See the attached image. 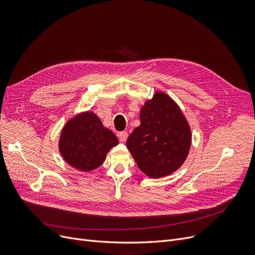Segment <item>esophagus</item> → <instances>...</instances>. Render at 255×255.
<instances>
[{
    "instance_id": "34e87169",
    "label": "esophagus",
    "mask_w": 255,
    "mask_h": 255,
    "mask_svg": "<svg viewBox=\"0 0 255 255\" xmlns=\"http://www.w3.org/2000/svg\"><path fill=\"white\" fill-rule=\"evenodd\" d=\"M118 137H119V139H120V141H126V139H127V137H128V133L126 132V131H122V132H120L119 134H118Z\"/></svg>"
}]
</instances>
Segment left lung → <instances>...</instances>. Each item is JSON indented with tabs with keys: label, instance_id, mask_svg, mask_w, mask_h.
<instances>
[{
	"label": "left lung",
	"instance_id": "1",
	"mask_svg": "<svg viewBox=\"0 0 255 255\" xmlns=\"http://www.w3.org/2000/svg\"><path fill=\"white\" fill-rule=\"evenodd\" d=\"M139 119L126 142L139 169L155 179L177 170L191 144L189 125L178 105L158 92L142 106Z\"/></svg>",
	"mask_w": 255,
	"mask_h": 255
}]
</instances>
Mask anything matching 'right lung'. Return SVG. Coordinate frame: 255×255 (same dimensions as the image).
<instances>
[{"label": "right lung", "instance_id": "1", "mask_svg": "<svg viewBox=\"0 0 255 255\" xmlns=\"http://www.w3.org/2000/svg\"><path fill=\"white\" fill-rule=\"evenodd\" d=\"M119 140L103 127L99 118L87 112L67 123L62 131L59 148L67 163L83 171L99 167L106 154Z\"/></svg>", "mask_w": 255, "mask_h": 255}]
</instances>
